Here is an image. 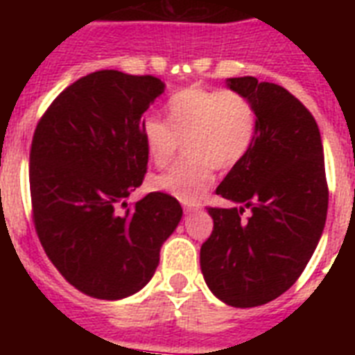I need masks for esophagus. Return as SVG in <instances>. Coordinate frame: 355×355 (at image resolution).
<instances>
[{
    "instance_id": "34e87169",
    "label": "esophagus",
    "mask_w": 355,
    "mask_h": 355,
    "mask_svg": "<svg viewBox=\"0 0 355 355\" xmlns=\"http://www.w3.org/2000/svg\"><path fill=\"white\" fill-rule=\"evenodd\" d=\"M182 208H184V211L199 210L200 202H197V200H182Z\"/></svg>"
}]
</instances>
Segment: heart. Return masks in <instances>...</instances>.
<instances>
[{
	"mask_svg": "<svg viewBox=\"0 0 355 355\" xmlns=\"http://www.w3.org/2000/svg\"><path fill=\"white\" fill-rule=\"evenodd\" d=\"M258 116L247 97L232 90L188 86L167 101V121L147 116L141 125L150 164L167 166L186 141V155L153 180L158 191L180 200H197L211 188L216 167L230 169L248 155Z\"/></svg>",
	"mask_w": 355,
	"mask_h": 355,
	"instance_id": "b5f03b06",
	"label": "heart"
}]
</instances>
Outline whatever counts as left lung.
I'll list each match as a JSON object with an SVG mask.
<instances>
[{"instance_id": "8db88e82", "label": "left lung", "mask_w": 355, "mask_h": 355, "mask_svg": "<svg viewBox=\"0 0 355 355\" xmlns=\"http://www.w3.org/2000/svg\"><path fill=\"white\" fill-rule=\"evenodd\" d=\"M228 86L252 103L258 130L217 186L239 208H208L214 230L200 247V269L223 302L254 308L280 297L306 269L324 230L328 182L319 127L297 97L256 77H234Z\"/></svg>"}]
</instances>
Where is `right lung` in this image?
<instances>
[{
  "mask_svg": "<svg viewBox=\"0 0 355 355\" xmlns=\"http://www.w3.org/2000/svg\"><path fill=\"white\" fill-rule=\"evenodd\" d=\"M162 92L153 75L94 71L60 92L35 128L36 234L58 272L88 297L118 300L147 286L182 217L162 191L125 202L147 173L141 125Z\"/></svg>",
  "mask_w": 355,
  "mask_h": 355,
  "instance_id": "obj_1",
  "label": "right lung"
}]
</instances>
